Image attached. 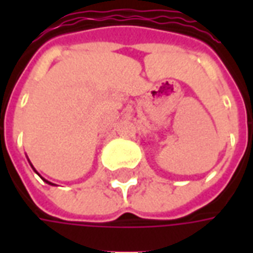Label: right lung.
Listing matches in <instances>:
<instances>
[{
    "instance_id": "add662e5",
    "label": "right lung",
    "mask_w": 253,
    "mask_h": 253,
    "mask_svg": "<svg viewBox=\"0 0 253 253\" xmlns=\"http://www.w3.org/2000/svg\"><path fill=\"white\" fill-rule=\"evenodd\" d=\"M31 167H32V165H31ZM32 168H34V167H32ZM34 169H35V168H34ZM35 172H36V170H35ZM43 180H44V179H43ZM44 181H46V183H48V184H51V186H54V184H52V183H50V181H47V180H44Z\"/></svg>"
}]
</instances>
